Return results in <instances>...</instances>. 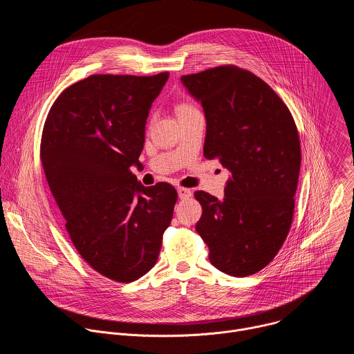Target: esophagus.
Masks as SVG:
<instances>
[{"mask_svg":"<svg viewBox=\"0 0 354 354\" xmlns=\"http://www.w3.org/2000/svg\"><path fill=\"white\" fill-rule=\"evenodd\" d=\"M176 190H178V196H179V198H187V197H190V196H192L190 189H186V187H178Z\"/></svg>","mask_w":354,"mask_h":354,"instance_id":"1","label":"esophagus"}]
</instances>
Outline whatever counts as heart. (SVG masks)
Segmentation results:
<instances>
[{
	"label": "heart",
	"mask_w": 354,
	"mask_h": 354,
	"mask_svg": "<svg viewBox=\"0 0 354 354\" xmlns=\"http://www.w3.org/2000/svg\"><path fill=\"white\" fill-rule=\"evenodd\" d=\"M193 109H194V108H193L192 105H189V104H179V105L176 106L178 116L182 115V113H186V112H189V111H193Z\"/></svg>",
	"instance_id": "obj_1"
}]
</instances>
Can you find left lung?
Instances as JSON below:
<instances>
[{
  "label": "left lung",
  "mask_w": 354,
  "mask_h": 354,
  "mask_svg": "<svg viewBox=\"0 0 354 354\" xmlns=\"http://www.w3.org/2000/svg\"><path fill=\"white\" fill-rule=\"evenodd\" d=\"M206 118L203 153L230 171L224 198L196 192V231L214 268L234 277L269 265L290 231L301 151L279 95L246 70L223 66L180 78Z\"/></svg>",
  "instance_id": "8db88e82"
}]
</instances>
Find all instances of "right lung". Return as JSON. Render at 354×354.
<instances>
[{"instance_id": "right-lung-1", "label": "right lung", "mask_w": 354, "mask_h": 354, "mask_svg": "<svg viewBox=\"0 0 354 354\" xmlns=\"http://www.w3.org/2000/svg\"><path fill=\"white\" fill-rule=\"evenodd\" d=\"M169 73L96 74L64 89L50 109L40 158L47 183L84 261L119 283L154 268L178 193L131 174L151 105Z\"/></svg>"}]
</instances>
